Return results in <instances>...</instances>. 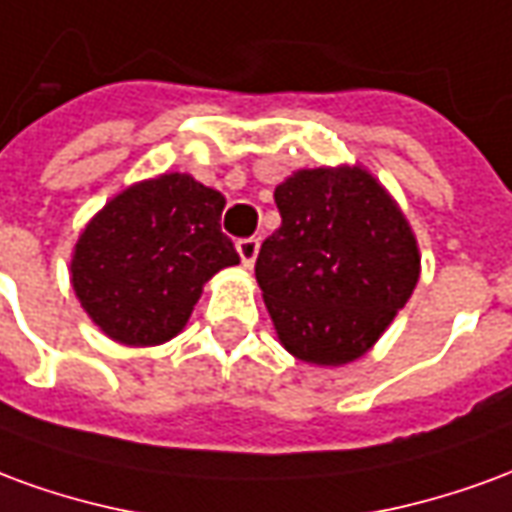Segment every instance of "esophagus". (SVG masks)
<instances>
[{
    "instance_id": "esophagus-1",
    "label": "esophagus",
    "mask_w": 512,
    "mask_h": 512,
    "mask_svg": "<svg viewBox=\"0 0 512 512\" xmlns=\"http://www.w3.org/2000/svg\"><path fill=\"white\" fill-rule=\"evenodd\" d=\"M235 249H238V257H241V266H255L257 252H260V241H257V238H241V241L235 244Z\"/></svg>"
}]
</instances>
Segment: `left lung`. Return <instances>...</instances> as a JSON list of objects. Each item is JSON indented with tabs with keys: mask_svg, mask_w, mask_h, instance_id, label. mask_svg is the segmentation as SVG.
Masks as SVG:
<instances>
[{
	"mask_svg": "<svg viewBox=\"0 0 512 512\" xmlns=\"http://www.w3.org/2000/svg\"><path fill=\"white\" fill-rule=\"evenodd\" d=\"M274 202L282 224L260 246L255 277L279 343L310 365H348L417 288V238L362 167L299 169Z\"/></svg>",
	"mask_w": 512,
	"mask_h": 512,
	"instance_id": "1",
	"label": "left lung"
}]
</instances>
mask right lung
<instances>
[{
	"label": "right lung",
	"instance_id": "add662e5",
	"mask_svg": "<svg viewBox=\"0 0 512 512\" xmlns=\"http://www.w3.org/2000/svg\"><path fill=\"white\" fill-rule=\"evenodd\" d=\"M224 197L167 172L120 191L84 227L71 260L76 299L123 345H161L186 326L202 285L241 257L222 233Z\"/></svg>",
	"mask_w": 512,
	"mask_h": 512
}]
</instances>
